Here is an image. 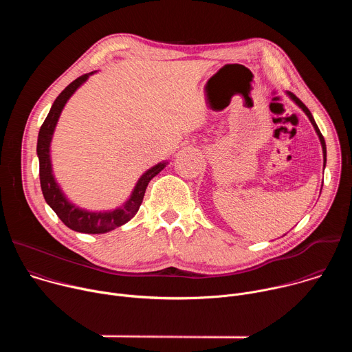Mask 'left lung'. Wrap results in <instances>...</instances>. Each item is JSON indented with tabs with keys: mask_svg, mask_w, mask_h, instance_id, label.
Here are the masks:
<instances>
[{
	"mask_svg": "<svg viewBox=\"0 0 352 352\" xmlns=\"http://www.w3.org/2000/svg\"><path fill=\"white\" fill-rule=\"evenodd\" d=\"M289 94V97L294 100V102L300 107V109H302L304 111H305V114L309 117V120H311V122H312V125L315 126V129H316V132H318V135H319V139H320V143H322V147H323V159H324V164H326V143H324V138H323V135H322V132L319 131V128H318V125H316V122H315V120H314V117H312V114H311V111L308 110V107L302 103V102H300V100L295 96V94H292V93H288Z\"/></svg>",
	"mask_w": 352,
	"mask_h": 352,
	"instance_id": "8db88e82",
	"label": "left lung"
}]
</instances>
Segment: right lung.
Segmentation results:
<instances>
[{
	"label": "right lung",
	"instance_id": "add662e5",
	"mask_svg": "<svg viewBox=\"0 0 352 352\" xmlns=\"http://www.w3.org/2000/svg\"><path fill=\"white\" fill-rule=\"evenodd\" d=\"M89 75L85 74L78 79H75L72 83H69L56 98L52 110H50L48 116L45 117L38 131V139H37V156L40 163L38 175H40V186H41L45 202L56 212V214L67 227H69L74 231L85 232V234H103L128 223L138 213L147 184L166 167V163H160L153 168L146 171L142 175V178L138 181L133 189V193L129 197L128 202L117 210L107 212V213H91V212L80 210L68 202L65 196L63 195V192L60 190L58 185L56 184L52 173V163H50V142H52L56 124L60 118V114L65 103L68 102V98L89 78Z\"/></svg>",
	"mask_w": 352,
	"mask_h": 352
}]
</instances>
